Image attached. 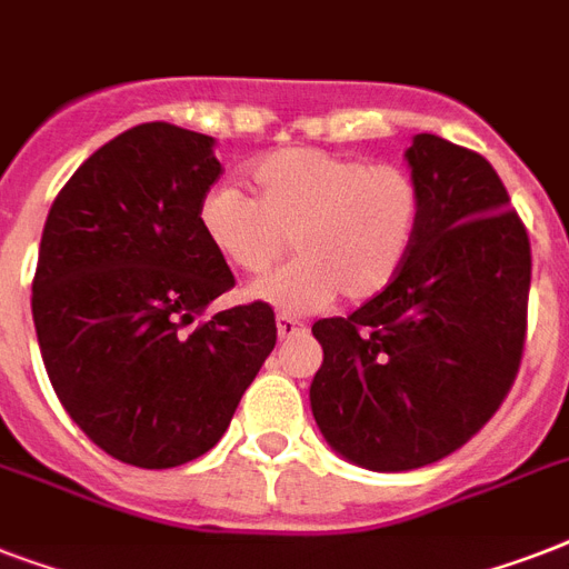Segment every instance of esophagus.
Segmentation results:
<instances>
[{
  "label": "esophagus",
  "mask_w": 569,
  "mask_h": 569,
  "mask_svg": "<svg viewBox=\"0 0 569 569\" xmlns=\"http://www.w3.org/2000/svg\"><path fill=\"white\" fill-rule=\"evenodd\" d=\"M301 333H307V328H303L301 321L295 319V316H277V337L295 339V337H301Z\"/></svg>",
  "instance_id": "34e87169"
}]
</instances>
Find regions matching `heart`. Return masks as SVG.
<instances>
[{"label": "heart", "instance_id": "b5f03b06", "mask_svg": "<svg viewBox=\"0 0 569 569\" xmlns=\"http://www.w3.org/2000/svg\"><path fill=\"white\" fill-rule=\"evenodd\" d=\"M253 200L214 186L197 206L209 248L236 271L262 274L292 244L295 262L248 289L283 316L372 301L405 268L419 227V189L396 164H366L316 147H286L248 168Z\"/></svg>", "mask_w": 569, "mask_h": 569}]
</instances>
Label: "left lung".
I'll use <instances>...</instances> for the list:
<instances>
[{
    "label": "left lung",
    "instance_id": "obj_1",
    "mask_svg": "<svg viewBox=\"0 0 569 569\" xmlns=\"http://www.w3.org/2000/svg\"><path fill=\"white\" fill-rule=\"evenodd\" d=\"M419 227L401 274L348 319L312 325L321 437L372 472L437 463L472 440L520 369L531 248L499 173L440 136H413Z\"/></svg>",
    "mask_w": 569,
    "mask_h": 569
}]
</instances>
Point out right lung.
I'll return each instance as SVG.
<instances>
[{
	"label": "right lung",
	"instance_id": "add662e5",
	"mask_svg": "<svg viewBox=\"0 0 569 569\" xmlns=\"http://www.w3.org/2000/svg\"><path fill=\"white\" fill-rule=\"evenodd\" d=\"M214 138L141 123L111 138L49 209L31 283L58 401L111 458L171 469L221 440L274 351L268 303L197 321L236 280L197 223Z\"/></svg>",
	"mask_w": 569,
	"mask_h": 569
}]
</instances>
